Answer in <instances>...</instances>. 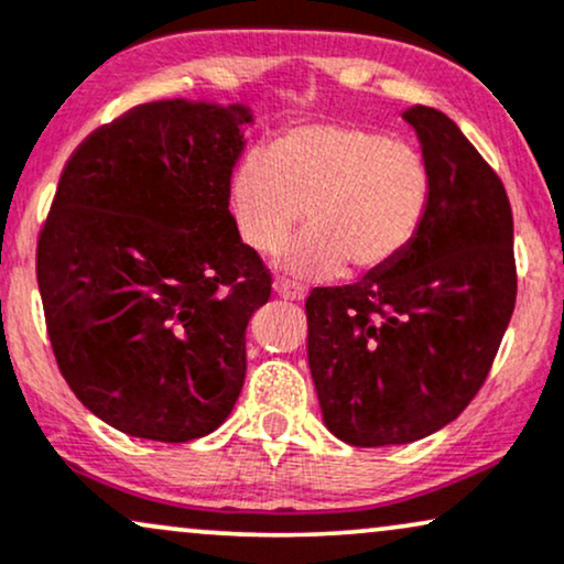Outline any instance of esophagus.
Wrapping results in <instances>:
<instances>
[{
	"label": "esophagus",
	"mask_w": 564,
	"mask_h": 564,
	"mask_svg": "<svg viewBox=\"0 0 564 564\" xmlns=\"http://www.w3.org/2000/svg\"><path fill=\"white\" fill-rule=\"evenodd\" d=\"M273 291L278 296H283V300H291V302H302L304 296H307V291L302 286H294V283L286 281V278H275Z\"/></svg>",
	"instance_id": "esophagus-1"
}]
</instances>
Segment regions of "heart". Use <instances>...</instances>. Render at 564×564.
I'll return each instance as SVG.
<instances>
[{"label":"heart","instance_id":"1","mask_svg":"<svg viewBox=\"0 0 564 564\" xmlns=\"http://www.w3.org/2000/svg\"><path fill=\"white\" fill-rule=\"evenodd\" d=\"M241 241L273 252L307 215L310 228L278 254L300 278L376 273L415 239L431 199V173L412 147L341 123L291 128L270 152L252 149L228 183Z\"/></svg>","mask_w":564,"mask_h":564}]
</instances>
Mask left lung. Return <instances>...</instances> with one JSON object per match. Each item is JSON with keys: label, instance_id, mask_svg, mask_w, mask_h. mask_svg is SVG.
Masks as SVG:
<instances>
[{"label": "left lung", "instance_id": "8db88e82", "mask_svg": "<svg viewBox=\"0 0 564 564\" xmlns=\"http://www.w3.org/2000/svg\"><path fill=\"white\" fill-rule=\"evenodd\" d=\"M402 118L431 173L415 239L304 304L323 420L351 446L410 444L452 423L484 386L518 296L505 183L444 112L415 105Z\"/></svg>", "mask_w": 564, "mask_h": 564}]
</instances>
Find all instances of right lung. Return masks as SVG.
I'll list each match as a JSON object with an SVG mask.
<instances>
[{
  "label": "right lung",
  "mask_w": 564,
  "mask_h": 564,
  "mask_svg": "<svg viewBox=\"0 0 564 564\" xmlns=\"http://www.w3.org/2000/svg\"><path fill=\"white\" fill-rule=\"evenodd\" d=\"M249 123L243 105L149 101L59 175L36 247L46 334L80 404L128 436L202 438L241 393L273 283L228 209Z\"/></svg>",
  "instance_id": "obj_1"
}]
</instances>
